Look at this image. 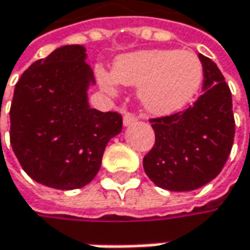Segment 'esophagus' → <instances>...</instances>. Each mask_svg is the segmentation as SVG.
<instances>
[{
	"instance_id": "34e87169",
	"label": "esophagus",
	"mask_w": 250,
	"mask_h": 250,
	"mask_svg": "<svg viewBox=\"0 0 250 250\" xmlns=\"http://www.w3.org/2000/svg\"><path fill=\"white\" fill-rule=\"evenodd\" d=\"M136 121H138V118H136L133 114L126 112V114L124 115V126H131V125H133Z\"/></svg>"
}]
</instances>
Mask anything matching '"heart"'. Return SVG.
<instances>
[{
  "label": "heart",
  "mask_w": 250,
  "mask_h": 250,
  "mask_svg": "<svg viewBox=\"0 0 250 250\" xmlns=\"http://www.w3.org/2000/svg\"><path fill=\"white\" fill-rule=\"evenodd\" d=\"M100 85L117 93V83L139 87L144 108L159 117L171 115L188 105L197 95L204 70L197 55L188 50L152 49L117 57L112 74L103 67L95 70Z\"/></svg>",
  "instance_id": "obj_1"
}]
</instances>
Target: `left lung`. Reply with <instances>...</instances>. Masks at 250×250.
<instances>
[{
    "label": "left lung",
    "mask_w": 250,
    "mask_h": 250,
    "mask_svg": "<svg viewBox=\"0 0 250 250\" xmlns=\"http://www.w3.org/2000/svg\"><path fill=\"white\" fill-rule=\"evenodd\" d=\"M203 94L186 111L150 119L155 145L144 157L147 177L168 191H191L214 180L229 156L235 136L232 94L218 66L198 55Z\"/></svg>",
    "instance_id": "1"
}]
</instances>
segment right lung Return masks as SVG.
Wrapping results in <instances>:
<instances>
[{
    "label": "right lung",
    "instance_id": "obj_1",
    "mask_svg": "<svg viewBox=\"0 0 250 250\" xmlns=\"http://www.w3.org/2000/svg\"><path fill=\"white\" fill-rule=\"evenodd\" d=\"M82 44L57 47L32 63L15 85L11 104V146L35 181L74 190L101 167L108 142L122 131V117L90 108L95 84Z\"/></svg>",
    "mask_w": 250,
    "mask_h": 250
}]
</instances>
